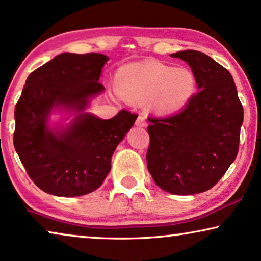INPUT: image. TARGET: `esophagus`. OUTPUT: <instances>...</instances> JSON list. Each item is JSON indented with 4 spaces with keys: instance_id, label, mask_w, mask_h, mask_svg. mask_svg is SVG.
Instances as JSON below:
<instances>
[{
    "instance_id": "obj_1",
    "label": "esophagus",
    "mask_w": 261,
    "mask_h": 261,
    "mask_svg": "<svg viewBox=\"0 0 261 261\" xmlns=\"http://www.w3.org/2000/svg\"><path fill=\"white\" fill-rule=\"evenodd\" d=\"M135 124H137L138 127H145V126H146V119H145V116L139 115L137 121H135Z\"/></svg>"
}]
</instances>
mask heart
Wrapping results in <instances>:
<instances>
[{
  "instance_id": "heart-1",
  "label": "heart",
  "mask_w": 261,
  "mask_h": 261,
  "mask_svg": "<svg viewBox=\"0 0 261 261\" xmlns=\"http://www.w3.org/2000/svg\"><path fill=\"white\" fill-rule=\"evenodd\" d=\"M119 89L130 99L148 96L149 106L162 114L184 108L197 90L195 73L187 67H173L158 62L137 63L121 70Z\"/></svg>"
}]
</instances>
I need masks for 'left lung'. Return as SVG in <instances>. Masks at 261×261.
Here are the masks:
<instances>
[{"mask_svg": "<svg viewBox=\"0 0 261 261\" xmlns=\"http://www.w3.org/2000/svg\"><path fill=\"white\" fill-rule=\"evenodd\" d=\"M171 57L190 65L198 92L179 113L148 117L146 160L153 180L173 195L212 189L237 158L244 108L229 71L204 53Z\"/></svg>", "mask_w": 261, "mask_h": 261, "instance_id": "obj_1", "label": "left lung"}]
</instances>
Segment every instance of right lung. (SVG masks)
<instances>
[{"instance_id": "obj_1", "label": "right lung", "mask_w": 261, "mask_h": 261, "mask_svg": "<svg viewBox=\"0 0 261 261\" xmlns=\"http://www.w3.org/2000/svg\"><path fill=\"white\" fill-rule=\"evenodd\" d=\"M108 59L62 53L26 80L14 113V147L31 179L47 194L76 197L101 187L114 151L137 120L124 109L109 120L82 113L105 90L99 77ZM59 106L79 115L63 130H51L49 114Z\"/></svg>"}]
</instances>
